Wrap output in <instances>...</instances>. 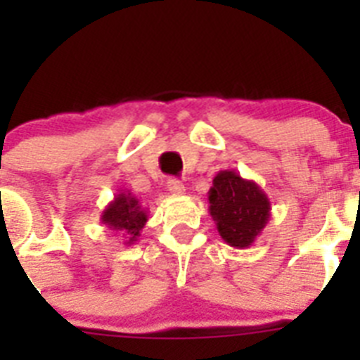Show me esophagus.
I'll return each mask as SVG.
<instances>
[{
	"instance_id": "1",
	"label": "esophagus",
	"mask_w": 360,
	"mask_h": 360,
	"mask_svg": "<svg viewBox=\"0 0 360 360\" xmlns=\"http://www.w3.org/2000/svg\"><path fill=\"white\" fill-rule=\"evenodd\" d=\"M167 189H169L171 195L180 196V195H184L186 187H184V184L180 182L178 178H169V180H167Z\"/></svg>"
}]
</instances>
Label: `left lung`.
Masks as SVG:
<instances>
[{"label":"left lung","instance_id":"left-lung-1","mask_svg":"<svg viewBox=\"0 0 360 360\" xmlns=\"http://www.w3.org/2000/svg\"><path fill=\"white\" fill-rule=\"evenodd\" d=\"M209 212L225 243L247 249L269 224L270 200L254 180L225 169L212 178Z\"/></svg>","mask_w":360,"mask_h":360}]
</instances>
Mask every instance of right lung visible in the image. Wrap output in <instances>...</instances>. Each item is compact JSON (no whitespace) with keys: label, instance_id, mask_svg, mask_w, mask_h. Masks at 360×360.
I'll list each match as a JSON object with an SVG mask.
<instances>
[{"label":"right lung","instance_id":"1","mask_svg":"<svg viewBox=\"0 0 360 360\" xmlns=\"http://www.w3.org/2000/svg\"><path fill=\"white\" fill-rule=\"evenodd\" d=\"M148 211L141 205V200L129 191H120L101 212V221L110 231L120 232L124 245H133L141 238L144 225L148 224Z\"/></svg>","mask_w":360,"mask_h":360}]
</instances>
